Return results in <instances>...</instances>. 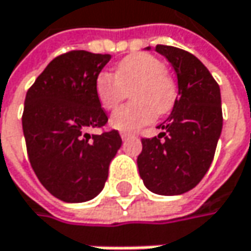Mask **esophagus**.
I'll use <instances>...</instances> for the list:
<instances>
[{
	"label": "esophagus",
	"instance_id": "obj_1",
	"mask_svg": "<svg viewBox=\"0 0 251 251\" xmlns=\"http://www.w3.org/2000/svg\"><path fill=\"white\" fill-rule=\"evenodd\" d=\"M121 138H122V140H127L132 138V135L127 133V132H121Z\"/></svg>",
	"mask_w": 251,
	"mask_h": 251
}]
</instances>
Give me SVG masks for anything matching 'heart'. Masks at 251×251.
Instances as JSON below:
<instances>
[{"instance_id":"heart-1","label":"heart","mask_w":251,"mask_h":251,"mask_svg":"<svg viewBox=\"0 0 251 251\" xmlns=\"http://www.w3.org/2000/svg\"><path fill=\"white\" fill-rule=\"evenodd\" d=\"M129 88L133 102L121 106L111 116L112 127L124 132H135L153 122L157 113L170 111L177 94L176 83L165 72L163 62L149 53L130 55L116 65L115 74L105 71L96 76V98L106 111L125 98Z\"/></svg>"}]
</instances>
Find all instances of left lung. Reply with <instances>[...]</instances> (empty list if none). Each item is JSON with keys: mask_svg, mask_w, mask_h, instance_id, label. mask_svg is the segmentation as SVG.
Segmentation results:
<instances>
[{"mask_svg": "<svg viewBox=\"0 0 251 251\" xmlns=\"http://www.w3.org/2000/svg\"><path fill=\"white\" fill-rule=\"evenodd\" d=\"M146 50H152L148 47ZM177 76V96L162 132L142 139L139 175L156 195H183L209 170L223 127L220 88L209 69L190 52L156 45Z\"/></svg>", "mask_w": 251, "mask_h": 251, "instance_id": "1", "label": "left lung"}]
</instances>
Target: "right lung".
<instances>
[{"instance_id":"add662e5","label":"right lung","mask_w":251,"mask_h":251,"mask_svg":"<svg viewBox=\"0 0 251 251\" xmlns=\"http://www.w3.org/2000/svg\"><path fill=\"white\" fill-rule=\"evenodd\" d=\"M108 53L71 51L56 56L25 96L23 130L28 157L42 186L56 199L82 203L96 198L122 139L118 130L89 135L108 116L95 81Z\"/></svg>"}]
</instances>
